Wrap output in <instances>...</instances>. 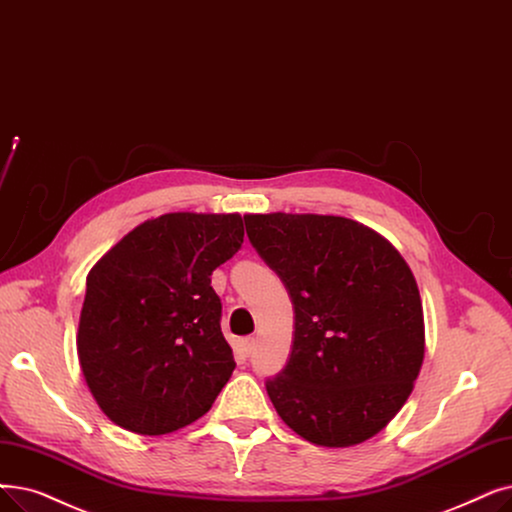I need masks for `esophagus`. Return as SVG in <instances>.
I'll return each instance as SVG.
<instances>
[{
    "instance_id": "obj_1",
    "label": "esophagus",
    "mask_w": 512,
    "mask_h": 512,
    "mask_svg": "<svg viewBox=\"0 0 512 512\" xmlns=\"http://www.w3.org/2000/svg\"><path fill=\"white\" fill-rule=\"evenodd\" d=\"M255 337H247V339H242V343H240V347H242V351L247 353V355H251L253 353V349H255Z\"/></svg>"
}]
</instances>
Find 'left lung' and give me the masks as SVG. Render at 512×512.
Masks as SVG:
<instances>
[{
	"instance_id": "1",
	"label": "left lung",
	"mask_w": 512,
	"mask_h": 512,
	"mask_svg": "<svg viewBox=\"0 0 512 512\" xmlns=\"http://www.w3.org/2000/svg\"><path fill=\"white\" fill-rule=\"evenodd\" d=\"M244 224L295 309L291 358L265 383L278 416L316 446H358L402 410L425 360L410 265L347 217L278 211Z\"/></svg>"
}]
</instances>
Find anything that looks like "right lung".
Instances as JSON below:
<instances>
[{
  "mask_svg": "<svg viewBox=\"0 0 512 512\" xmlns=\"http://www.w3.org/2000/svg\"><path fill=\"white\" fill-rule=\"evenodd\" d=\"M238 213L146 219L87 274L77 355L100 410L140 435L207 414L236 368L211 274L242 244Z\"/></svg>",
  "mask_w": 512,
  "mask_h": 512,
  "instance_id": "obj_1",
  "label": "right lung"
}]
</instances>
